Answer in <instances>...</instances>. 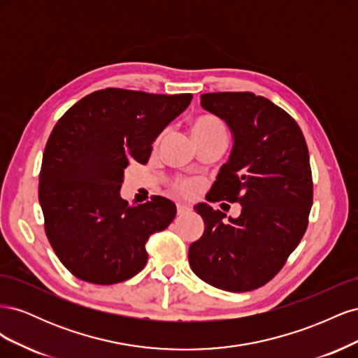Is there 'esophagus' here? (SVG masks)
Returning a JSON list of instances; mask_svg holds the SVG:
<instances>
[{"label":"esophagus","mask_w":358,"mask_h":358,"mask_svg":"<svg viewBox=\"0 0 358 358\" xmlns=\"http://www.w3.org/2000/svg\"><path fill=\"white\" fill-rule=\"evenodd\" d=\"M176 210H178V215H185V213H188L191 209L188 208V206H185V204H178V206H176Z\"/></svg>","instance_id":"1"}]
</instances>
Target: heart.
<instances>
[{"instance_id":"heart-1","label":"heart","mask_w":358,"mask_h":358,"mask_svg":"<svg viewBox=\"0 0 358 358\" xmlns=\"http://www.w3.org/2000/svg\"><path fill=\"white\" fill-rule=\"evenodd\" d=\"M189 131L196 143L204 142V140H225L227 142V137H229L227 125L220 116L213 113H200L194 116L189 122ZM170 187L179 196L188 199L194 197L200 191V183L189 178H176Z\"/></svg>"}]
</instances>
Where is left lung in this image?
Here are the masks:
<instances>
[{
	"mask_svg": "<svg viewBox=\"0 0 358 358\" xmlns=\"http://www.w3.org/2000/svg\"><path fill=\"white\" fill-rule=\"evenodd\" d=\"M234 145L206 200L241 203L239 218L200 203L204 233L191 243L192 272L212 287L252 291L272 280L305 234L313 200L306 140L284 109L252 92L201 95ZM224 204V203H222Z\"/></svg>",
	"mask_w": 358,
	"mask_h": 358,
	"instance_id": "obj_1",
	"label": "left lung"
}]
</instances>
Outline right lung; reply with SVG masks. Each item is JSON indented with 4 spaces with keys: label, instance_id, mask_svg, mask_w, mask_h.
Returning <instances> with one entry per match:
<instances>
[{
    "label": "right lung",
    "instance_id": "add662e5",
    "mask_svg": "<svg viewBox=\"0 0 358 358\" xmlns=\"http://www.w3.org/2000/svg\"><path fill=\"white\" fill-rule=\"evenodd\" d=\"M191 100L106 88L83 96L53 127L38 200L49 243L71 275L112 285L146 266L149 236L167 229L176 206L159 196L128 204L119 196L124 170L146 164L157 136Z\"/></svg>",
    "mask_w": 358,
    "mask_h": 358
}]
</instances>
